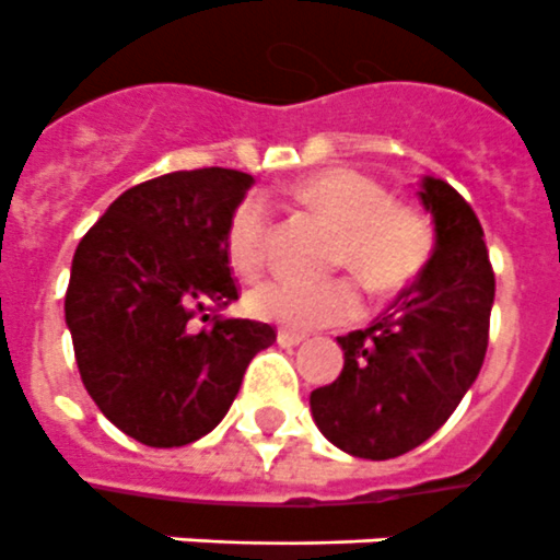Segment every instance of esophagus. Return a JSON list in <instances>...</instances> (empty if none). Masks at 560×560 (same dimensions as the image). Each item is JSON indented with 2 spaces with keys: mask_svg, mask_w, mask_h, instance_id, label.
I'll return each mask as SVG.
<instances>
[{
  "mask_svg": "<svg viewBox=\"0 0 560 560\" xmlns=\"http://www.w3.org/2000/svg\"><path fill=\"white\" fill-rule=\"evenodd\" d=\"M303 341H306V335H301V332H289V329H280V332H277V343H280V347H285V350L301 347Z\"/></svg>",
  "mask_w": 560,
  "mask_h": 560,
  "instance_id": "obj_1",
  "label": "esophagus"
}]
</instances>
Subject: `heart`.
Listing matches in <instances>:
<instances>
[{"mask_svg":"<svg viewBox=\"0 0 560 560\" xmlns=\"http://www.w3.org/2000/svg\"><path fill=\"white\" fill-rule=\"evenodd\" d=\"M292 196L335 225L332 262L352 268L375 294H393L422 275L433 254V228L422 210L396 202L375 178L350 167H326L292 185ZM268 208L243 199L225 225V257L236 275L254 277L262 266ZM245 308L257 320L289 329H320L347 324L361 312V292L352 277L289 280L271 277L248 292Z\"/></svg>","mask_w":560,"mask_h":560,"instance_id":"obj_1","label":"heart"}]
</instances>
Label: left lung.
Returning <instances> with one entry per match:
<instances>
[{
    "mask_svg": "<svg viewBox=\"0 0 560 560\" xmlns=\"http://www.w3.org/2000/svg\"><path fill=\"white\" fill-rule=\"evenodd\" d=\"M419 199L436 245L393 312L338 338L343 370L308 396L312 419L335 448L393 459L431 440L480 373L494 303L482 225L442 178L424 176Z\"/></svg>",
    "mask_w": 560,
    "mask_h": 560,
    "instance_id": "1",
    "label": "left lung"
}]
</instances>
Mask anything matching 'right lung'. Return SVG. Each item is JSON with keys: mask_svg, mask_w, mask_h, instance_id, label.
Returning a JSON list of instances; mask_svg holds the SVG:
<instances>
[{"mask_svg": "<svg viewBox=\"0 0 560 560\" xmlns=\"http://www.w3.org/2000/svg\"><path fill=\"white\" fill-rule=\"evenodd\" d=\"M240 170H178L129 187L71 259L66 324L80 378L118 431L150 448L202 440L234 405L245 366L277 332L210 315L236 301L225 257ZM196 316L211 326L192 329Z\"/></svg>", "mask_w": 560, "mask_h": 560, "instance_id": "add662e5", "label": "right lung"}]
</instances>
